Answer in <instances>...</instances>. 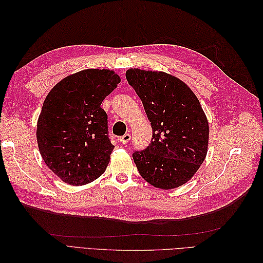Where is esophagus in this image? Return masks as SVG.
I'll use <instances>...</instances> for the list:
<instances>
[{
  "label": "esophagus",
  "mask_w": 263,
  "mask_h": 263,
  "mask_svg": "<svg viewBox=\"0 0 263 263\" xmlns=\"http://www.w3.org/2000/svg\"><path fill=\"white\" fill-rule=\"evenodd\" d=\"M130 138H132L130 134H125L124 136H122L121 138H119V140H121L122 144H127V142H128V141L130 140Z\"/></svg>",
  "instance_id": "1"
}]
</instances>
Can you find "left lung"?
I'll list each match as a JSON object with an SVG mask.
<instances>
[{
  "label": "left lung",
  "instance_id": "left-lung-1",
  "mask_svg": "<svg viewBox=\"0 0 263 263\" xmlns=\"http://www.w3.org/2000/svg\"><path fill=\"white\" fill-rule=\"evenodd\" d=\"M126 79L153 127L149 146L133 154L140 176L163 190L184 184L208 154L209 122L200 101L184 82L168 73L129 69Z\"/></svg>",
  "mask_w": 263,
  "mask_h": 263
}]
</instances>
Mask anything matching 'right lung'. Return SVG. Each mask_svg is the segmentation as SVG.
<instances>
[{
    "mask_svg": "<svg viewBox=\"0 0 263 263\" xmlns=\"http://www.w3.org/2000/svg\"><path fill=\"white\" fill-rule=\"evenodd\" d=\"M121 79L114 71L87 69L69 76L47 95L37 123V142L48 168L71 185L105 172L114 149L101 107Z\"/></svg>",
    "mask_w": 263,
    "mask_h": 263,
    "instance_id": "right-lung-1",
    "label": "right lung"
}]
</instances>
